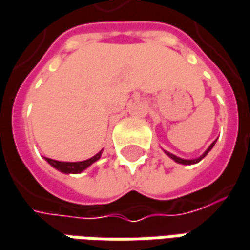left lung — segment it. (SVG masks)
Listing matches in <instances>:
<instances>
[{
  "mask_svg": "<svg viewBox=\"0 0 250 250\" xmlns=\"http://www.w3.org/2000/svg\"><path fill=\"white\" fill-rule=\"evenodd\" d=\"M213 145H214V142H213L210 146L208 148V151L205 152V153H203V155H202V156H201V158H199V159H195V160L181 159V158H177V156H174V155H171V153H168V152H166V153H167V155H168V156H170V158H171V159L176 160L177 163H181V165H192V163H196V162H199V160H201V159H203V158H205V156H206V155L209 153V151H210L211 148H213Z\"/></svg>",
  "mask_w": 250,
  "mask_h": 250,
  "instance_id": "obj_1",
  "label": "left lung"
}]
</instances>
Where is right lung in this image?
<instances>
[{
    "label": "right lung",
    "instance_id": "right-lung-1",
    "mask_svg": "<svg viewBox=\"0 0 250 250\" xmlns=\"http://www.w3.org/2000/svg\"><path fill=\"white\" fill-rule=\"evenodd\" d=\"M99 158H101V152L97 153L95 156H92L91 159L83 160V162H58V160L48 159V158H45V159H47V162L51 166H54V167L63 171V173H80L83 170H85L88 166H91L94 162H97Z\"/></svg>",
    "mask_w": 250,
    "mask_h": 250
}]
</instances>
